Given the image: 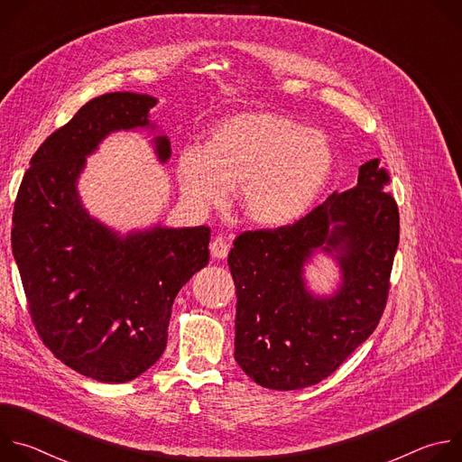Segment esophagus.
Here are the masks:
<instances>
[{
  "instance_id": "1",
  "label": "esophagus",
  "mask_w": 462,
  "mask_h": 462,
  "mask_svg": "<svg viewBox=\"0 0 462 462\" xmlns=\"http://www.w3.org/2000/svg\"><path fill=\"white\" fill-rule=\"evenodd\" d=\"M228 252H230V245H228L226 237H223V236L214 237V241L210 243V254H212V257H216V259H225V257L228 255Z\"/></svg>"
}]
</instances>
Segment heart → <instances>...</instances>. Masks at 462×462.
<instances>
[{
  "label": "heart",
  "instance_id": "heart-1",
  "mask_svg": "<svg viewBox=\"0 0 462 462\" xmlns=\"http://www.w3.org/2000/svg\"><path fill=\"white\" fill-rule=\"evenodd\" d=\"M333 170L335 150L325 134L271 111L225 116L203 148H186L177 157V182L189 207H221L237 186L243 217L261 228L301 219Z\"/></svg>",
  "mask_w": 462,
  "mask_h": 462
}]
</instances>
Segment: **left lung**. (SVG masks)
Instances as JSON below:
<instances>
[{
  "instance_id": "left-lung-1",
  "label": "left lung",
  "mask_w": 462,
  "mask_h": 462,
  "mask_svg": "<svg viewBox=\"0 0 462 462\" xmlns=\"http://www.w3.org/2000/svg\"><path fill=\"white\" fill-rule=\"evenodd\" d=\"M389 175L373 159L355 188L335 191L300 221L236 237L228 267L236 283L239 367L259 385L292 391L335 373L376 328L399 246V207ZM335 254L343 283L312 297L302 265L314 249Z\"/></svg>"
}]
</instances>
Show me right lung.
<instances>
[{"instance_id":"1","label":"right lung","mask_w":462,"mask_h":462,"mask_svg":"<svg viewBox=\"0 0 462 462\" xmlns=\"http://www.w3.org/2000/svg\"><path fill=\"white\" fill-rule=\"evenodd\" d=\"M155 104L127 91L89 100L32 155L14 203L13 254L38 337L65 365L107 383L161 358L177 292L210 261L208 226L120 237L80 203L86 157L111 131L152 127ZM153 143L166 162L170 141Z\"/></svg>"}]
</instances>
